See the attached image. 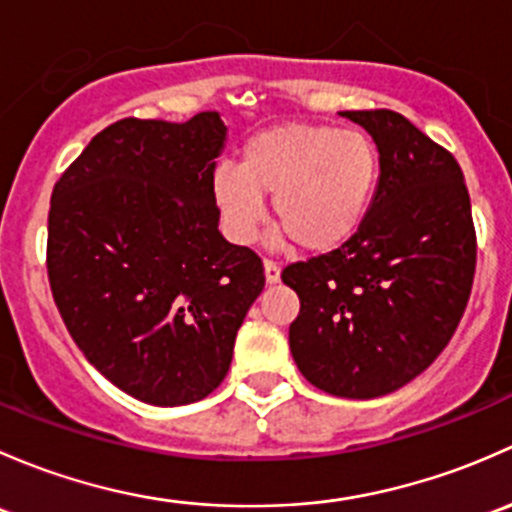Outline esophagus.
Instances as JSON below:
<instances>
[{"instance_id": "obj_1", "label": "esophagus", "mask_w": 512, "mask_h": 512, "mask_svg": "<svg viewBox=\"0 0 512 512\" xmlns=\"http://www.w3.org/2000/svg\"><path fill=\"white\" fill-rule=\"evenodd\" d=\"M263 273H266V283H278L281 281V266L276 261H263Z\"/></svg>"}]
</instances>
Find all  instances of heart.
I'll list each match as a JSON object with an SVG mask.
<instances>
[{"label":"heart","mask_w":512,"mask_h":512,"mask_svg":"<svg viewBox=\"0 0 512 512\" xmlns=\"http://www.w3.org/2000/svg\"><path fill=\"white\" fill-rule=\"evenodd\" d=\"M379 184V150L360 130L283 123L241 145L239 167L221 162L212 192L224 229L236 244L258 236L266 204L295 244L325 254L357 234Z\"/></svg>","instance_id":"heart-1"}]
</instances>
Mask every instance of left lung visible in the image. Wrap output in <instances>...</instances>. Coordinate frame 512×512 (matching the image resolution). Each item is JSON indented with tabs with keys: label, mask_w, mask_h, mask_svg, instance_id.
Wrapping results in <instances>:
<instances>
[{
	"label": "left lung",
	"mask_w": 512,
	"mask_h": 512,
	"mask_svg": "<svg viewBox=\"0 0 512 512\" xmlns=\"http://www.w3.org/2000/svg\"><path fill=\"white\" fill-rule=\"evenodd\" d=\"M340 115L377 145V194L340 249L281 273L300 298L288 342L310 384L374 399L412 382L449 345L471 295L476 231L449 150L394 110Z\"/></svg>",
	"instance_id": "obj_1"
}]
</instances>
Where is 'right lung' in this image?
<instances>
[{"mask_svg": "<svg viewBox=\"0 0 512 512\" xmlns=\"http://www.w3.org/2000/svg\"><path fill=\"white\" fill-rule=\"evenodd\" d=\"M226 125L125 118L88 142L51 194V293L78 350L155 407L207 397L263 291L261 258L221 236L212 179Z\"/></svg>", "mask_w": 512, "mask_h": 512, "instance_id": "obj_1", "label": "right lung"}]
</instances>
